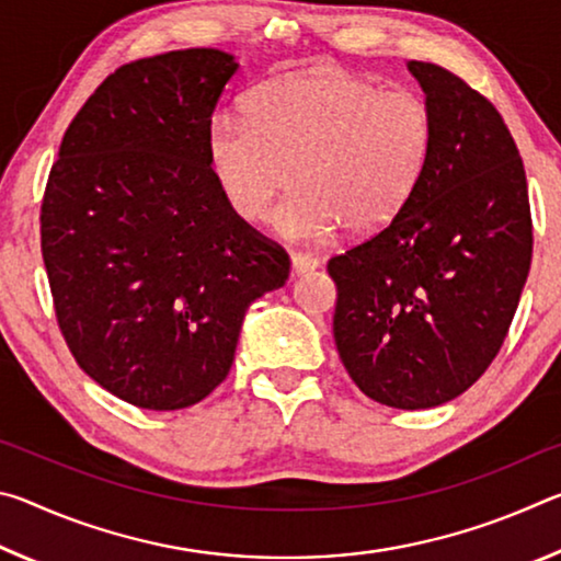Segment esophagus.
I'll use <instances>...</instances> for the list:
<instances>
[{
    "instance_id": "obj_1",
    "label": "esophagus",
    "mask_w": 561,
    "mask_h": 561,
    "mask_svg": "<svg viewBox=\"0 0 561 561\" xmlns=\"http://www.w3.org/2000/svg\"><path fill=\"white\" fill-rule=\"evenodd\" d=\"M321 267L319 257H314V254H291V277H301V274H309Z\"/></svg>"
}]
</instances>
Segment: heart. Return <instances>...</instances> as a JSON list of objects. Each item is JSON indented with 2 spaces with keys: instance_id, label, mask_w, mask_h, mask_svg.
Masks as SVG:
<instances>
[{
  "instance_id": "1",
  "label": "heart",
  "mask_w": 561,
  "mask_h": 561,
  "mask_svg": "<svg viewBox=\"0 0 561 561\" xmlns=\"http://www.w3.org/2000/svg\"><path fill=\"white\" fill-rule=\"evenodd\" d=\"M435 140L433 113L411 91H383L348 71L287 76L260 87L247 116L217 111L207 158L227 203L247 222L317 242L341 225L371 234L391 225L421 185Z\"/></svg>"
}]
</instances>
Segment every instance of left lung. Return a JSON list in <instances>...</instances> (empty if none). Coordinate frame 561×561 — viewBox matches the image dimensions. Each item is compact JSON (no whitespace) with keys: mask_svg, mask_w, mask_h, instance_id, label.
<instances>
[{"mask_svg":"<svg viewBox=\"0 0 561 561\" xmlns=\"http://www.w3.org/2000/svg\"><path fill=\"white\" fill-rule=\"evenodd\" d=\"M433 113L431 163L403 213L329 260L334 339L374 401L421 411L488 371L531 262L527 178L510 128L460 76L408 61Z\"/></svg>","mask_w":561,"mask_h":561,"instance_id":"1","label":"left lung"}]
</instances>
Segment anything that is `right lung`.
Listing matches in <instances>:
<instances>
[{"label": "right lung", "instance_id": "add662e5", "mask_svg": "<svg viewBox=\"0 0 561 561\" xmlns=\"http://www.w3.org/2000/svg\"><path fill=\"white\" fill-rule=\"evenodd\" d=\"M240 64L220 49L111 73L64 133L42 203L61 334L93 381L146 411L201 403L234 360L254 299L289 257L227 203L207 126Z\"/></svg>", "mask_w": 561, "mask_h": 561}]
</instances>
